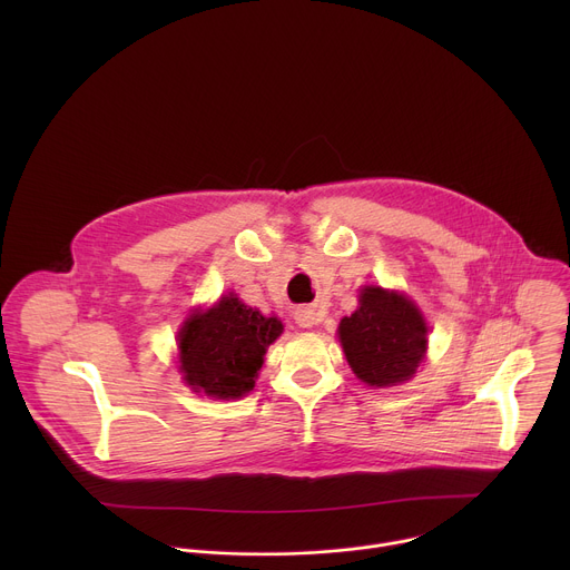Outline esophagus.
<instances>
[{
    "mask_svg": "<svg viewBox=\"0 0 570 570\" xmlns=\"http://www.w3.org/2000/svg\"><path fill=\"white\" fill-rule=\"evenodd\" d=\"M295 322L299 324L302 330H311L313 324H317V317H315L313 308H299V311L295 313Z\"/></svg>",
    "mask_w": 570,
    "mask_h": 570,
    "instance_id": "34e87169",
    "label": "esophagus"
}]
</instances>
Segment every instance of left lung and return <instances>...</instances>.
I'll return each mask as SVG.
<instances>
[{"label":"left lung","instance_id":"left-lung-1","mask_svg":"<svg viewBox=\"0 0 570 570\" xmlns=\"http://www.w3.org/2000/svg\"><path fill=\"white\" fill-rule=\"evenodd\" d=\"M358 304L338 324V338L356 379L372 387L413 379L429 343V327L417 304L381 286H365Z\"/></svg>","mask_w":570,"mask_h":570}]
</instances>
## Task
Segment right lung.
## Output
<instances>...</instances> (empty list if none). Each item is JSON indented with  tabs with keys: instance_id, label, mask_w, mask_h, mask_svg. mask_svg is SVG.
I'll use <instances>...</instances> for the list:
<instances>
[{
	"instance_id": "1",
	"label": "right lung",
	"mask_w": 570,
	"mask_h": 570,
	"mask_svg": "<svg viewBox=\"0 0 570 570\" xmlns=\"http://www.w3.org/2000/svg\"><path fill=\"white\" fill-rule=\"evenodd\" d=\"M275 315L243 304L234 293L214 306L194 311L178 332V370L198 394L214 399L246 396L259 376L266 350L282 336Z\"/></svg>"
}]
</instances>
